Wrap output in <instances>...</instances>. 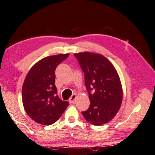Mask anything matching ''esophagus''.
<instances>
[{"label": "esophagus", "mask_w": 155, "mask_h": 155, "mask_svg": "<svg viewBox=\"0 0 155 155\" xmlns=\"http://www.w3.org/2000/svg\"><path fill=\"white\" fill-rule=\"evenodd\" d=\"M76 97H77V95H76L75 94L72 95V96L70 98V99H69V101H70V103H71V104H73V103L74 102V101H75Z\"/></svg>", "instance_id": "obj_1"}]
</instances>
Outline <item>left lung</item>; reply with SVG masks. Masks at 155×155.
Returning a JSON list of instances; mask_svg holds the SVG:
<instances>
[{
	"instance_id": "left-lung-1",
	"label": "left lung",
	"mask_w": 155,
	"mask_h": 155,
	"mask_svg": "<svg viewBox=\"0 0 155 155\" xmlns=\"http://www.w3.org/2000/svg\"><path fill=\"white\" fill-rule=\"evenodd\" d=\"M85 75L90 106L82 112L84 118L95 126L109 122L119 110L123 91L117 71L108 59L95 53L74 54Z\"/></svg>"
}]
</instances>
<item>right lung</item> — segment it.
<instances>
[{
	"mask_svg": "<svg viewBox=\"0 0 155 155\" xmlns=\"http://www.w3.org/2000/svg\"><path fill=\"white\" fill-rule=\"evenodd\" d=\"M69 54H60L41 59L28 72L22 87L25 111L38 124L51 125L60 118L69 106L57 95L55 70Z\"/></svg>",
	"mask_w": 155,
	"mask_h": 155,
	"instance_id": "right-lung-1",
	"label": "right lung"
}]
</instances>
